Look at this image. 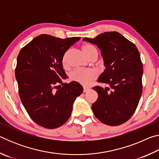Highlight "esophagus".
Segmentation results:
<instances>
[{
    "label": "esophagus",
    "mask_w": 159,
    "mask_h": 159,
    "mask_svg": "<svg viewBox=\"0 0 159 159\" xmlns=\"http://www.w3.org/2000/svg\"><path fill=\"white\" fill-rule=\"evenodd\" d=\"M89 88H83V93H87L88 91H89Z\"/></svg>",
    "instance_id": "obj_1"
}]
</instances>
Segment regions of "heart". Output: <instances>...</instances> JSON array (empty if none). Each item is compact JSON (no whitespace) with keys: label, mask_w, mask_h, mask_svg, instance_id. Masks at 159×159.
<instances>
[{"label":"heart","mask_w":159,"mask_h":159,"mask_svg":"<svg viewBox=\"0 0 159 159\" xmlns=\"http://www.w3.org/2000/svg\"><path fill=\"white\" fill-rule=\"evenodd\" d=\"M82 50L85 55L88 58L96 55L98 57V52L97 48L90 44H85L83 45ZM69 53V50H67L62 57V64L64 66H67V58ZM98 74L93 69H76L70 74V79L73 81L80 83V85L88 86L89 85L93 80L96 79Z\"/></svg>","instance_id":"b5f03b06"}]
</instances>
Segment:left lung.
Instances as JSON below:
<instances>
[{
	"instance_id": "8db88e82",
	"label": "left lung",
	"mask_w": 159,
	"mask_h": 159,
	"mask_svg": "<svg viewBox=\"0 0 159 159\" xmlns=\"http://www.w3.org/2000/svg\"><path fill=\"white\" fill-rule=\"evenodd\" d=\"M83 40L98 47L105 66L98 82L107 87L93 88L98 94L92 105L94 114L106 125L122 124L135 111L142 92L143 69L138 48L116 31Z\"/></svg>"
}]
</instances>
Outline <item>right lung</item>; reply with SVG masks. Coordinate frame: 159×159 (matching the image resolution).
Masks as SVG:
<instances>
[{
	"label": "right lung",
	"mask_w": 159,
	"mask_h": 159,
	"mask_svg": "<svg viewBox=\"0 0 159 159\" xmlns=\"http://www.w3.org/2000/svg\"><path fill=\"white\" fill-rule=\"evenodd\" d=\"M79 37L61 39L42 34L22 48L15 77L19 94L29 116L42 127H60L71 116L75 99L83 92L77 82L62 83L66 74L62 57Z\"/></svg>",
	"instance_id": "obj_1"
}]
</instances>
